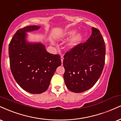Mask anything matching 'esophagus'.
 <instances>
[{
  "instance_id": "1",
  "label": "esophagus",
  "mask_w": 121,
  "mask_h": 121,
  "mask_svg": "<svg viewBox=\"0 0 121 121\" xmlns=\"http://www.w3.org/2000/svg\"><path fill=\"white\" fill-rule=\"evenodd\" d=\"M61 62H63V60H64V57L62 56H61Z\"/></svg>"
}]
</instances>
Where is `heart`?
<instances>
[{
    "label": "heart",
    "mask_w": 121,
    "mask_h": 121,
    "mask_svg": "<svg viewBox=\"0 0 121 121\" xmlns=\"http://www.w3.org/2000/svg\"><path fill=\"white\" fill-rule=\"evenodd\" d=\"M76 33V30H68L62 34V37L64 38H69L72 37ZM82 35L80 33H78L76 35H75L72 39L70 40V41L68 43V46L70 48H73L75 46H76L77 44H78L80 43V42L82 40Z\"/></svg>",
    "instance_id": "heart-1"
}]
</instances>
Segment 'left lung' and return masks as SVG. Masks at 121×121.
Listing matches in <instances>:
<instances>
[{"instance_id": "obj_1", "label": "left lung", "mask_w": 121, "mask_h": 121, "mask_svg": "<svg viewBox=\"0 0 121 121\" xmlns=\"http://www.w3.org/2000/svg\"><path fill=\"white\" fill-rule=\"evenodd\" d=\"M92 30L86 42L77 44L64 56V79L67 88L72 92H82L91 88L104 69V40L99 30L92 27Z\"/></svg>"}]
</instances>
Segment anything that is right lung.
<instances>
[{"mask_svg":"<svg viewBox=\"0 0 121 121\" xmlns=\"http://www.w3.org/2000/svg\"><path fill=\"white\" fill-rule=\"evenodd\" d=\"M39 28L38 26H27L17 30L10 42L8 51L14 79L22 88L34 94L48 89L56 68L61 65L59 55L49 53L41 43L26 41V32Z\"/></svg>","mask_w":121,"mask_h":121,"instance_id":"1","label":"right lung"}]
</instances>
